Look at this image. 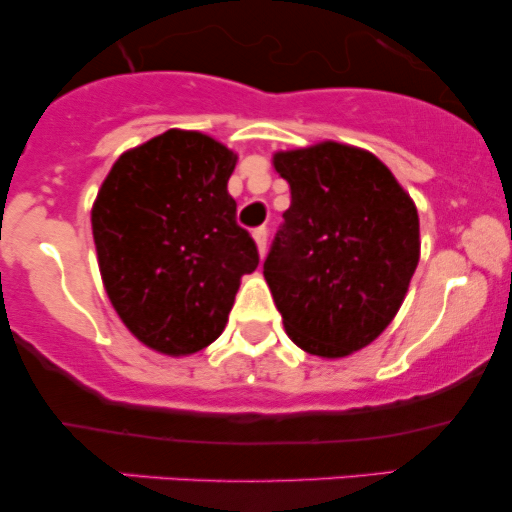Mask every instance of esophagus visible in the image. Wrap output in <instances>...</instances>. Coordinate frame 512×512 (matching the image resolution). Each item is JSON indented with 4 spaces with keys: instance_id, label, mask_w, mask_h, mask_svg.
I'll use <instances>...</instances> for the list:
<instances>
[{
    "instance_id": "esophagus-1",
    "label": "esophagus",
    "mask_w": 512,
    "mask_h": 512,
    "mask_svg": "<svg viewBox=\"0 0 512 512\" xmlns=\"http://www.w3.org/2000/svg\"><path fill=\"white\" fill-rule=\"evenodd\" d=\"M252 238H255L257 243V250H260V257H264V250H267V228L260 226L252 231Z\"/></svg>"
}]
</instances>
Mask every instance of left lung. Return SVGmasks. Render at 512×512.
<instances>
[{
  "mask_svg": "<svg viewBox=\"0 0 512 512\" xmlns=\"http://www.w3.org/2000/svg\"><path fill=\"white\" fill-rule=\"evenodd\" d=\"M291 207L264 279L293 344L322 358L380 337L419 264V214L380 158L337 142L279 151Z\"/></svg>",
  "mask_w": 512,
  "mask_h": 512,
  "instance_id": "1",
  "label": "left lung"
}]
</instances>
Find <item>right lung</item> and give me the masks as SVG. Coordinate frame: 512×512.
Segmentation results:
<instances>
[{"instance_id": "add662e5", "label": "right lung", "mask_w": 512, "mask_h": 512, "mask_svg": "<svg viewBox=\"0 0 512 512\" xmlns=\"http://www.w3.org/2000/svg\"><path fill=\"white\" fill-rule=\"evenodd\" d=\"M236 161L207 134L168 129L117 158L93 202L110 303L161 354H195L219 339L240 276L260 264L228 195Z\"/></svg>"}]
</instances>
